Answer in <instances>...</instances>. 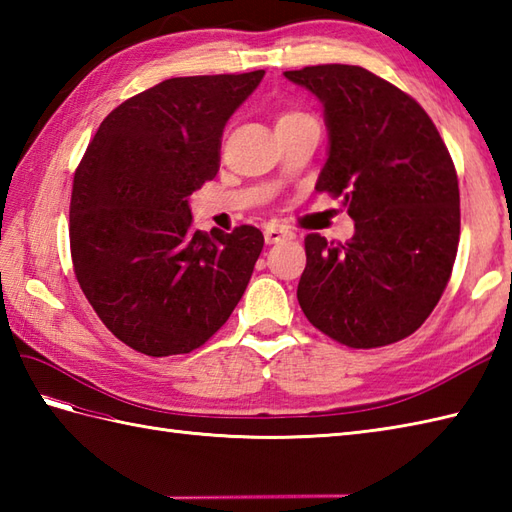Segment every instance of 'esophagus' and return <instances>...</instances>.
<instances>
[{
  "label": "esophagus",
  "instance_id": "1",
  "mask_svg": "<svg viewBox=\"0 0 512 512\" xmlns=\"http://www.w3.org/2000/svg\"><path fill=\"white\" fill-rule=\"evenodd\" d=\"M292 233L284 226H277V224H268L264 228V239L266 244H277V242H284V239H290Z\"/></svg>",
  "mask_w": 512,
  "mask_h": 512
}]
</instances>
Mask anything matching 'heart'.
<instances>
[{"instance_id":"1","label":"heart","mask_w":512,"mask_h":512,"mask_svg":"<svg viewBox=\"0 0 512 512\" xmlns=\"http://www.w3.org/2000/svg\"><path fill=\"white\" fill-rule=\"evenodd\" d=\"M295 116H303V114H295V112H290V114H284L279 118V121H284V118H295Z\"/></svg>"}]
</instances>
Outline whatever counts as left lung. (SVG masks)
<instances>
[{
	"label": "left lung",
	"mask_w": 512,
	"mask_h": 512,
	"mask_svg": "<svg viewBox=\"0 0 512 512\" xmlns=\"http://www.w3.org/2000/svg\"><path fill=\"white\" fill-rule=\"evenodd\" d=\"M323 105L328 160L317 191L343 195L345 244L306 237L297 299L330 339L369 350L416 332L440 301L460 242L453 160L427 112L358 65L284 72Z\"/></svg>",
	"instance_id": "1"
}]
</instances>
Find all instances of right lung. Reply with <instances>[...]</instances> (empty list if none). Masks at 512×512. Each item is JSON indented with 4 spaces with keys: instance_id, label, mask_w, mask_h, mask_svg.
<instances>
[{
    "instance_id": "add662e5",
    "label": "right lung",
    "mask_w": 512,
    "mask_h": 512,
    "mask_svg": "<svg viewBox=\"0 0 512 512\" xmlns=\"http://www.w3.org/2000/svg\"><path fill=\"white\" fill-rule=\"evenodd\" d=\"M264 74L178 76L132 96L74 173L76 279L105 328L136 352L195 350L244 295L262 231H193L189 198L215 178L224 125Z\"/></svg>"
}]
</instances>
